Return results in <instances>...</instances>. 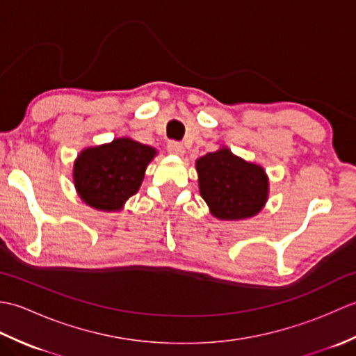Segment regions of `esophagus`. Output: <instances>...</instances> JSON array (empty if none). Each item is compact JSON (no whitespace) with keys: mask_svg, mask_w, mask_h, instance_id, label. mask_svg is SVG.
I'll return each instance as SVG.
<instances>
[{"mask_svg":"<svg viewBox=\"0 0 356 356\" xmlns=\"http://www.w3.org/2000/svg\"><path fill=\"white\" fill-rule=\"evenodd\" d=\"M166 149H168V153L171 154H177V156H182L185 153V148L180 142L176 140H170L168 145H166Z\"/></svg>","mask_w":356,"mask_h":356,"instance_id":"34e87169","label":"esophagus"}]
</instances>
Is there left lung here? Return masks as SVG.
<instances>
[{
    "label": "left lung",
    "mask_w": 356,
    "mask_h": 356,
    "mask_svg": "<svg viewBox=\"0 0 356 356\" xmlns=\"http://www.w3.org/2000/svg\"><path fill=\"white\" fill-rule=\"evenodd\" d=\"M200 194L213 216L240 220L255 216L268 199V177L259 165L245 162L228 148L195 162Z\"/></svg>",
    "instance_id": "left-lung-1"
}]
</instances>
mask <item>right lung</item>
I'll return each mask as SVG.
<instances>
[{
    "mask_svg": "<svg viewBox=\"0 0 356 356\" xmlns=\"http://www.w3.org/2000/svg\"><path fill=\"white\" fill-rule=\"evenodd\" d=\"M156 151L128 138L87 148L74 162V186L87 205L115 211L138 193Z\"/></svg>",
    "mask_w": 356,
    "mask_h": 356,
    "instance_id": "1",
    "label": "right lung"
}]
</instances>
